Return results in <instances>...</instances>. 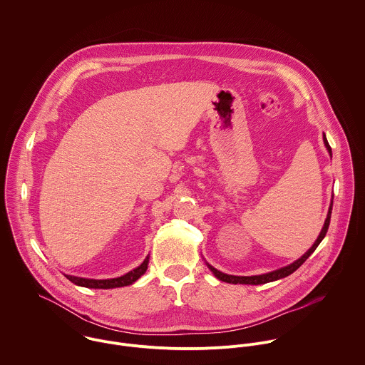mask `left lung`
<instances>
[{"label":"left lung","instance_id":"8db88e82","mask_svg":"<svg viewBox=\"0 0 365 365\" xmlns=\"http://www.w3.org/2000/svg\"><path fill=\"white\" fill-rule=\"evenodd\" d=\"M323 141H324V145L327 148V150H329V153L331 155V148L329 145V143H327V138H326V135H323ZM331 209H333V202H331V205H330V209H329V213H327V219L324 221V225H323V228H322V232H320V235L317 237V240H316V242L313 244V247L303 255V257H300L297 261H294L293 264L291 265H288V267H284V268H281V269H277V271H274V272H269V274H264V275H255V277H235V275H227V274H222V272H220L217 271L216 268H213L212 265H209V268H210V271L219 278L220 281H222V282H227V284H245V285H262V284H268V282H272V281H278V279H281V278H285V277H288V275H291L293 274L313 252H314V250L317 248V245L322 242V240L326 237V234H327V230H329V225H330V217H331Z\"/></svg>","mask_w":365,"mask_h":365}]
</instances>
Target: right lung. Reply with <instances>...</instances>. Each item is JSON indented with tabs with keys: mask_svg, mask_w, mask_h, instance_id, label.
<instances>
[{
	"mask_svg": "<svg viewBox=\"0 0 365 365\" xmlns=\"http://www.w3.org/2000/svg\"><path fill=\"white\" fill-rule=\"evenodd\" d=\"M149 258L146 257L145 261L135 269L130 271L128 274L120 277V278H113V279H87V278H78V277H72V275H65L71 282L78 287L84 288H91V289H113V288H121L134 284L141 275L145 274L148 268Z\"/></svg>",
	"mask_w": 365,
	"mask_h": 365,
	"instance_id": "obj_1",
	"label": "right lung"
}]
</instances>
